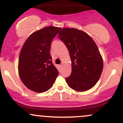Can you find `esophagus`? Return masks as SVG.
Segmentation results:
<instances>
[{
	"label": "esophagus",
	"mask_w": 123,
	"mask_h": 123,
	"mask_svg": "<svg viewBox=\"0 0 123 123\" xmlns=\"http://www.w3.org/2000/svg\"><path fill=\"white\" fill-rule=\"evenodd\" d=\"M63 67V64H61L60 65V67Z\"/></svg>",
	"instance_id": "esophagus-1"
}]
</instances>
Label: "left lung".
Returning a JSON list of instances; mask_svg holds the SVG:
<instances>
[{
    "instance_id": "obj_1",
    "label": "left lung",
    "mask_w": 123,
    "mask_h": 123,
    "mask_svg": "<svg viewBox=\"0 0 123 123\" xmlns=\"http://www.w3.org/2000/svg\"><path fill=\"white\" fill-rule=\"evenodd\" d=\"M59 38L67 47L72 62V71L66 78L73 90L85 92L99 80L103 70V60L94 40L87 33L75 28H63Z\"/></svg>"
}]
</instances>
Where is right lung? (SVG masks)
Returning <instances> with one entry per match:
<instances>
[{
    "mask_svg": "<svg viewBox=\"0 0 123 123\" xmlns=\"http://www.w3.org/2000/svg\"><path fill=\"white\" fill-rule=\"evenodd\" d=\"M61 27L48 26L36 31L24 43L18 62L19 75L30 90L43 93L52 87L59 72L50 54L53 38Z\"/></svg>",
    "mask_w": 123,
    "mask_h": 123,
    "instance_id": "obj_1",
    "label": "right lung"
}]
</instances>
